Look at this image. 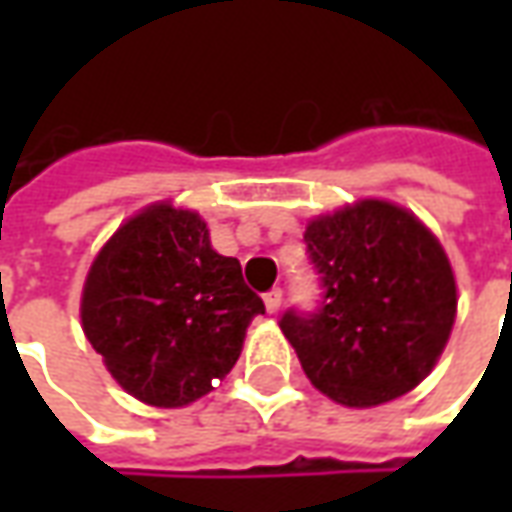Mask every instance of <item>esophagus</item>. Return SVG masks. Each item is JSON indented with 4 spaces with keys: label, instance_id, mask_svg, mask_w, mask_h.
<instances>
[{
    "label": "esophagus",
    "instance_id": "1",
    "mask_svg": "<svg viewBox=\"0 0 512 512\" xmlns=\"http://www.w3.org/2000/svg\"><path fill=\"white\" fill-rule=\"evenodd\" d=\"M263 301H266V310L268 312H277L279 307H282V290L271 288L266 293V296H263Z\"/></svg>",
    "mask_w": 512,
    "mask_h": 512
}]
</instances>
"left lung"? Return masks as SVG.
Instances as JSON below:
<instances>
[{
	"label": "left lung",
	"mask_w": 512,
	"mask_h": 512,
	"mask_svg": "<svg viewBox=\"0 0 512 512\" xmlns=\"http://www.w3.org/2000/svg\"><path fill=\"white\" fill-rule=\"evenodd\" d=\"M323 288L315 312L288 310L279 329L315 389L348 408L406 395L450 340L458 296L439 238L414 213L362 200L307 224Z\"/></svg>",
	"instance_id": "1"
}]
</instances>
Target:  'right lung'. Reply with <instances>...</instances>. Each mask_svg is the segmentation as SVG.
I'll list each match as a JSON object with an SVG mask.
<instances>
[{"instance_id":"right-lung-1","label":"right lung","mask_w":512,"mask_h":512,"mask_svg":"<svg viewBox=\"0 0 512 512\" xmlns=\"http://www.w3.org/2000/svg\"><path fill=\"white\" fill-rule=\"evenodd\" d=\"M235 257L211 246L200 213L150 205L117 230L90 266L82 326L109 373L147 406L208 395L263 315Z\"/></svg>"}]
</instances>
